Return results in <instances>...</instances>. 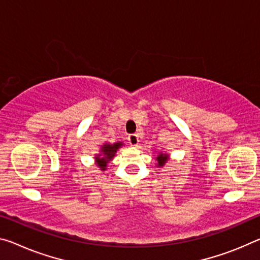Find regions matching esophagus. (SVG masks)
<instances>
[{"label":"esophagus","mask_w":260,"mask_h":260,"mask_svg":"<svg viewBox=\"0 0 260 260\" xmlns=\"http://www.w3.org/2000/svg\"><path fill=\"white\" fill-rule=\"evenodd\" d=\"M128 141L132 146H138L140 142L139 135L138 134H129L128 135Z\"/></svg>","instance_id":"1"}]
</instances>
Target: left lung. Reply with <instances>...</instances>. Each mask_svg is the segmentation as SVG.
I'll list each match as a JSON object with an SVG mask.
<instances>
[{"label":"left lung","mask_w":260,"mask_h":260,"mask_svg":"<svg viewBox=\"0 0 260 260\" xmlns=\"http://www.w3.org/2000/svg\"><path fill=\"white\" fill-rule=\"evenodd\" d=\"M156 159H157V162H158L157 166L158 167H163L164 163H166L167 160H168V155L167 154H162V152H160V154L157 156V157H156Z\"/></svg>","instance_id":"8db88e82"}]
</instances>
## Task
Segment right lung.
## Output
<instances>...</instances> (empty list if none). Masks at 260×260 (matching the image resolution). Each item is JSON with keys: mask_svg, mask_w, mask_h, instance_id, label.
<instances>
[{"mask_svg": "<svg viewBox=\"0 0 260 260\" xmlns=\"http://www.w3.org/2000/svg\"><path fill=\"white\" fill-rule=\"evenodd\" d=\"M122 146L121 142L118 143H113V145H110V143H106L102 147V154L103 155H98L96 157V162L98 164V167L101 168V170H105L106 169V164H108L111 159H112L113 156L117 152V149H119Z\"/></svg>", "mask_w": 260, "mask_h": 260, "instance_id": "right-lung-1", "label": "right lung"}]
</instances>
